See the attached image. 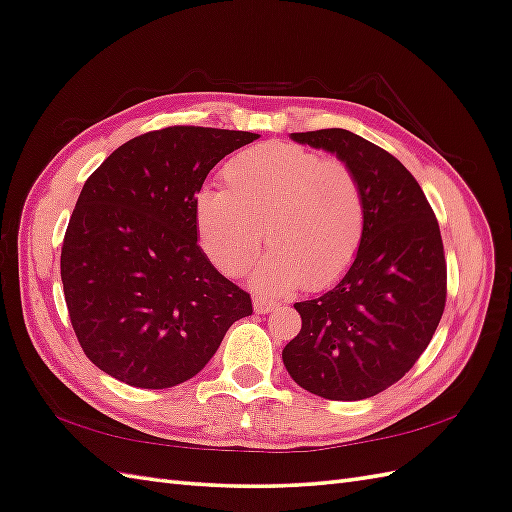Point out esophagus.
Segmentation results:
<instances>
[{
    "label": "esophagus",
    "mask_w": 512,
    "mask_h": 512,
    "mask_svg": "<svg viewBox=\"0 0 512 512\" xmlns=\"http://www.w3.org/2000/svg\"><path fill=\"white\" fill-rule=\"evenodd\" d=\"M277 307H280V303H275L265 297H254V312L256 314H269V312H275Z\"/></svg>",
    "instance_id": "34e87169"
}]
</instances>
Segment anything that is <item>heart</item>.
Returning a JSON list of instances; mask_svg holds the SVG:
<instances>
[{"instance_id": "obj_1", "label": "heart", "mask_w": 512, "mask_h": 512, "mask_svg": "<svg viewBox=\"0 0 512 512\" xmlns=\"http://www.w3.org/2000/svg\"><path fill=\"white\" fill-rule=\"evenodd\" d=\"M222 179L224 188L194 198L200 247L222 273L237 277L254 265L265 228L271 252L252 275L262 294L327 288L354 265L365 239V196L346 162L265 143L230 158Z\"/></svg>"}]
</instances>
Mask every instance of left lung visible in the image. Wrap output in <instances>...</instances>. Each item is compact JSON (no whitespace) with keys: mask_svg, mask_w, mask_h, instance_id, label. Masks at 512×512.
Masks as SVG:
<instances>
[{"mask_svg":"<svg viewBox=\"0 0 512 512\" xmlns=\"http://www.w3.org/2000/svg\"><path fill=\"white\" fill-rule=\"evenodd\" d=\"M290 138L354 170L365 196V239L331 290L294 303L303 327L282 359L290 378L318 397H374L406 376L438 329L446 303L440 226L421 185L389 151L342 128Z\"/></svg>","mask_w":512,"mask_h":512,"instance_id":"left-lung-1","label":"left lung"}]
</instances>
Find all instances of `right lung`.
Segmentation results:
<instances>
[{"instance_id":"right-lung-1","label":"right lung","mask_w":512,"mask_h":512,"mask_svg":"<svg viewBox=\"0 0 512 512\" xmlns=\"http://www.w3.org/2000/svg\"><path fill=\"white\" fill-rule=\"evenodd\" d=\"M258 134L173 126L123 143L94 170L61 247L68 314L87 359L138 389L194 378L250 294L200 250L194 198Z\"/></svg>"}]
</instances>
